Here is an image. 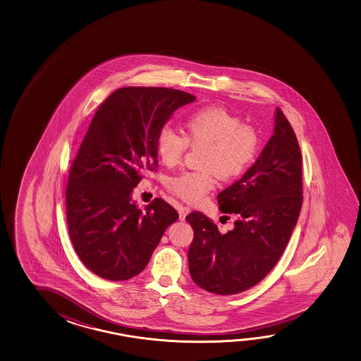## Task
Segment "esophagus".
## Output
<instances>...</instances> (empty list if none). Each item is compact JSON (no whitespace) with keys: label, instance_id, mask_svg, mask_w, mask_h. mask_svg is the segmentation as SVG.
<instances>
[{"label":"esophagus","instance_id":"1","mask_svg":"<svg viewBox=\"0 0 361 361\" xmlns=\"http://www.w3.org/2000/svg\"><path fill=\"white\" fill-rule=\"evenodd\" d=\"M178 212H179V219L183 221L185 216H187V214L190 212V207H187V206H183V204H177Z\"/></svg>","mask_w":361,"mask_h":361}]
</instances>
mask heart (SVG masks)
<instances>
[{
    "label": "heart",
    "mask_w": 361,
    "mask_h": 361,
    "mask_svg": "<svg viewBox=\"0 0 361 361\" xmlns=\"http://www.w3.org/2000/svg\"><path fill=\"white\" fill-rule=\"evenodd\" d=\"M190 149H202L198 171H183L169 178L166 188L180 200L195 204L216 184L240 177L255 161L259 137L255 128L221 106H207L184 121L183 135L163 128L157 138V157L168 168L183 161Z\"/></svg>",
    "instance_id": "1"
}]
</instances>
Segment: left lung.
<instances>
[{
	"mask_svg": "<svg viewBox=\"0 0 361 361\" xmlns=\"http://www.w3.org/2000/svg\"><path fill=\"white\" fill-rule=\"evenodd\" d=\"M275 123V133L256 163L217 195L221 212L236 215L234 229L221 234L200 211L185 217L195 233L188 250L190 277L217 295L242 293L269 275L300 214L302 152L280 108Z\"/></svg>",
	"mask_w": 361,
	"mask_h": 361,
	"instance_id": "obj_1",
	"label": "left lung"
}]
</instances>
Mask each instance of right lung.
<instances>
[{"mask_svg": "<svg viewBox=\"0 0 361 361\" xmlns=\"http://www.w3.org/2000/svg\"><path fill=\"white\" fill-rule=\"evenodd\" d=\"M196 97L171 87L128 86L94 114L66 187L67 228L81 262L95 275L125 281L150 261L178 212L163 198L138 209L132 190L157 171V138L173 111Z\"/></svg>", "mask_w": 361, "mask_h": 361, "instance_id": "obj_1", "label": "right lung"}]
</instances>
